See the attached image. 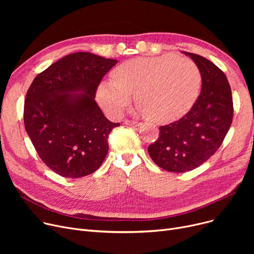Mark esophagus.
Returning a JSON list of instances; mask_svg holds the SVG:
<instances>
[{"mask_svg":"<svg viewBox=\"0 0 254 254\" xmlns=\"http://www.w3.org/2000/svg\"><path fill=\"white\" fill-rule=\"evenodd\" d=\"M125 125L127 126H129V127H139L141 124L136 122V120H129V119H127L125 122Z\"/></svg>","mask_w":254,"mask_h":254,"instance_id":"obj_1","label":"esophagus"}]
</instances>
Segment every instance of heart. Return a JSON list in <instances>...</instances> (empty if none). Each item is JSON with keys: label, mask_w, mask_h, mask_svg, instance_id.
Wrapping results in <instances>:
<instances>
[{"label": "heart", "mask_w": 254, "mask_h": 254, "mask_svg": "<svg viewBox=\"0 0 254 254\" xmlns=\"http://www.w3.org/2000/svg\"><path fill=\"white\" fill-rule=\"evenodd\" d=\"M112 81L98 88V102L112 116H119L134 93L137 110L156 124L180 118L195 102L202 83L198 66L190 59L166 55L136 58L115 68Z\"/></svg>", "instance_id": "heart-1"}]
</instances>
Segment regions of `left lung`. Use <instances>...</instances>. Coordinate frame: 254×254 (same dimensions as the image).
Instances as JSON below:
<instances>
[{"instance_id":"obj_1","label":"left lung","mask_w":254,"mask_h":254,"mask_svg":"<svg viewBox=\"0 0 254 254\" xmlns=\"http://www.w3.org/2000/svg\"><path fill=\"white\" fill-rule=\"evenodd\" d=\"M198 66L202 90L177 122L159 127L148 146L152 161L168 172L183 173L204 164L220 147L233 122L232 90L224 73L209 60L184 51Z\"/></svg>"}]
</instances>
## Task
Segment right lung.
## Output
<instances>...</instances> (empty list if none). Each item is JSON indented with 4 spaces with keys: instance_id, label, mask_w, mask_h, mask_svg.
<instances>
[{
    "instance_id": "right-lung-1",
    "label": "right lung",
    "mask_w": 254,
    "mask_h": 254,
    "mask_svg": "<svg viewBox=\"0 0 254 254\" xmlns=\"http://www.w3.org/2000/svg\"><path fill=\"white\" fill-rule=\"evenodd\" d=\"M116 63L75 52L33 80L24 100V127L40 158L57 174L84 177L103 164L108 137L120 124L105 117L95 98L103 77Z\"/></svg>"
}]
</instances>
